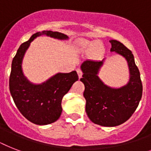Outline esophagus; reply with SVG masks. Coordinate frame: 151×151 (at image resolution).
Masks as SVG:
<instances>
[{
	"instance_id": "obj_1",
	"label": "esophagus",
	"mask_w": 151,
	"mask_h": 151,
	"mask_svg": "<svg viewBox=\"0 0 151 151\" xmlns=\"http://www.w3.org/2000/svg\"><path fill=\"white\" fill-rule=\"evenodd\" d=\"M77 72H78V78H81V77H82V70H81V69H78L77 70Z\"/></svg>"
}]
</instances>
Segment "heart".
I'll list each match as a JSON object with an SVG mask.
<instances>
[{"instance_id": "b5f03b06", "label": "heart", "mask_w": 151, "mask_h": 151, "mask_svg": "<svg viewBox=\"0 0 151 151\" xmlns=\"http://www.w3.org/2000/svg\"><path fill=\"white\" fill-rule=\"evenodd\" d=\"M100 44L99 42H93V43H90L87 41H81L79 43V46L82 50H89L92 48H96V47H99Z\"/></svg>"}]
</instances>
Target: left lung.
<instances>
[{
	"label": "left lung",
	"instance_id": "obj_1",
	"mask_svg": "<svg viewBox=\"0 0 151 151\" xmlns=\"http://www.w3.org/2000/svg\"><path fill=\"white\" fill-rule=\"evenodd\" d=\"M111 52L125 58L129 65L130 78L126 85L120 88L106 86L98 77L102 61L86 60L81 65L83 72L80 81L85 85V110L93 123L113 127L122 124L130 118L138 106L143 93L140 73L135 63L133 54L122 43L110 40Z\"/></svg>",
	"mask_w": 151,
	"mask_h": 151
}]
</instances>
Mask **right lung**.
<instances>
[{
	"instance_id": "obj_1",
	"label": "right lung",
	"mask_w": 151,
	"mask_h": 151,
	"mask_svg": "<svg viewBox=\"0 0 151 151\" xmlns=\"http://www.w3.org/2000/svg\"><path fill=\"white\" fill-rule=\"evenodd\" d=\"M41 34L60 40L68 38L62 33L47 30L33 34L29 41L22 43L12 63L9 89L20 113L32 123L45 125L59 119L63 110V97L78 80V76L75 70L67 73H59L41 85H34L27 80L22 71V58L31 41Z\"/></svg>"
}]
</instances>
